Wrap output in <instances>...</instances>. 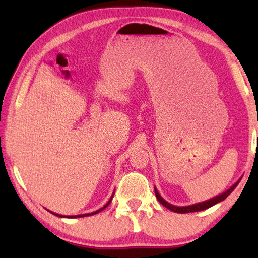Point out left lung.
<instances>
[{
    "mask_svg": "<svg viewBox=\"0 0 258 258\" xmlns=\"http://www.w3.org/2000/svg\"><path fill=\"white\" fill-rule=\"evenodd\" d=\"M240 180H241V178H239V180H238L237 182H235L232 186H230L228 190L223 192V194L218 195V196H216V197H214V198L208 199V200H206V202L198 203V204H194V205H189V206H182V207H181V206H174V205L167 203V202H166V200L159 195V192H158V190L156 189V187H155V194H156V198L158 199V202H159L161 205H163V206H165L166 208L171 209L172 212L180 213V214L192 213V212H200V211H204V209H207V208H209V207L214 206V205H216L217 203L223 202V200H224L226 197H228V196L231 194V192H232V191L235 189V186H237V185L239 184Z\"/></svg>",
    "mask_w": 258,
    "mask_h": 258,
    "instance_id": "1",
    "label": "left lung"
}]
</instances>
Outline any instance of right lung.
<instances>
[{"mask_svg":"<svg viewBox=\"0 0 258 258\" xmlns=\"http://www.w3.org/2000/svg\"><path fill=\"white\" fill-rule=\"evenodd\" d=\"M113 194H115V192H113ZM113 194H112V196L110 197V199L108 200V203L104 205L103 207H101L100 209H98V211H95V212H92V213H87V214H81V215H72V216H68V215H60V214H56V213H54V212H51V211H49V212H51V214H53V215H55V216H58V217H64V218H76V217H84V216H91V215H94V214H98V213H100L101 211H103L104 208L106 207H108V205L111 203V200H112V197H113Z\"/></svg>","mask_w":258,"mask_h":258,"instance_id":"add662e5","label":"right lung"}]
</instances>
